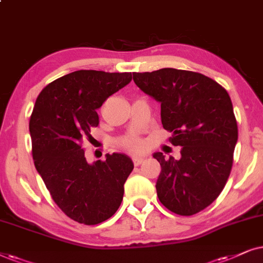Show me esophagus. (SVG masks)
Masks as SVG:
<instances>
[{"label":"esophagus","instance_id":"obj_1","mask_svg":"<svg viewBox=\"0 0 263 263\" xmlns=\"http://www.w3.org/2000/svg\"><path fill=\"white\" fill-rule=\"evenodd\" d=\"M143 162H144V159H143V157H138V156L134 157V164H135V166H141Z\"/></svg>","mask_w":263,"mask_h":263}]
</instances>
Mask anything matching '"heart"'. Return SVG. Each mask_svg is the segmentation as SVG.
I'll return each mask as SVG.
<instances>
[{
  "label": "heart",
  "mask_w": 263,
  "mask_h": 263,
  "mask_svg": "<svg viewBox=\"0 0 263 263\" xmlns=\"http://www.w3.org/2000/svg\"><path fill=\"white\" fill-rule=\"evenodd\" d=\"M120 144L126 149L132 150V152H141L143 149V142L136 136H128V137L122 138Z\"/></svg>",
  "instance_id": "heart-1"
}]
</instances>
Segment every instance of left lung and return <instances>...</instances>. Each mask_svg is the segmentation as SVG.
<instances>
[{
	"label": "left lung",
	"mask_w": 263,
	"mask_h": 263,
	"mask_svg": "<svg viewBox=\"0 0 263 263\" xmlns=\"http://www.w3.org/2000/svg\"><path fill=\"white\" fill-rule=\"evenodd\" d=\"M146 95L161 103V121L172 132L170 142L181 146V157H154L161 164L156 183L160 202L176 214L203 211L225 187L233 163L238 126L230 95L197 72L161 68L134 73Z\"/></svg>",
	"instance_id": "1"
}]
</instances>
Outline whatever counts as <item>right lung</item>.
<instances>
[{
  "instance_id": "obj_1",
  "label": "right lung",
  "mask_w": 263,
  "mask_h": 263,
  "mask_svg": "<svg viewBox=\"0 0 263 263\" xmlns=\"http://www.w3.org/2000/svg\"><path fill=\"white\" fill-rule=\"evenodd\" d=\"M131 73L80 69L48 84L30 119L34 166L52 199L68 218L97 225L115 214L134 170L125 154L87 163L82 148L99 125L96 109L131 82Z\"/></svg>"
}]
</instances>
